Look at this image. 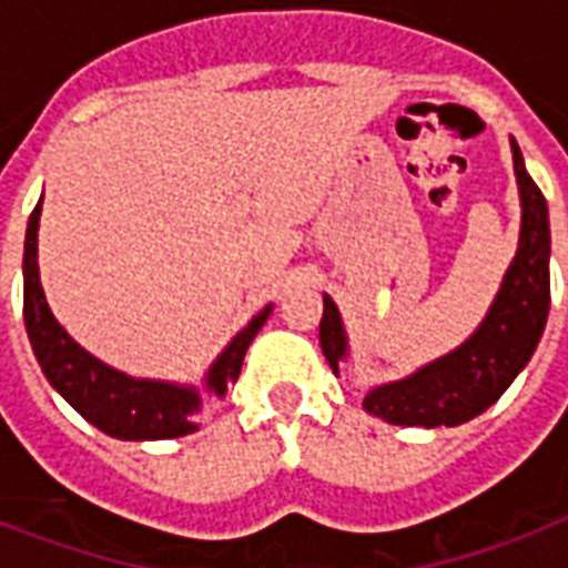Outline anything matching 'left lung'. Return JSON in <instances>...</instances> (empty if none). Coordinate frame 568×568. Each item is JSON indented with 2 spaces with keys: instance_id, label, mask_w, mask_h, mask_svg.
<instances>
[{
  "instance_id": "1",
  "label": "left lung",
  "mask_w": 568,
  "mask_h": 568,
  "mask_svg": "<svg viewBox=\"0 0 568 568\" xmlns=\"http://www.w3.org/2000/svg\"><path fill=\"white\" fill-rule=\"evenodd\" d=\"M510 146L521 196L519 250L486 318L457 351L433 359L409 377L374 386L363 400L365 413L400 427H457L493 406L537 351L551 306L548 203L525 171V159L513 138ZM318 336L329 368L338 374L342 359H347V336L329 294H324Z\"/></svg>"
}]
</instances>
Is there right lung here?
<instances>
[{
    "instance_id": "1",
    "label": "right lung",
    "mask_w": 568,
    "mask_h": 568,
    "mask_svg": "<svg viewBox=\"0 0 568 568\" xmlns=\"http://www.w3.org/2000/svg\"><path fill=\"white\" fill-rule=\"evenodd\" d=\"M38 226L40 203L34 205L29 217L26 250H22V318H26L31 351L38 356L40 372L47 374L49 386L55 388L82 418H88L93 427H100L114 439H176V436L194 433L196 415L203 409L200 388L164 383V379L129 377L88 354L58 324L49 310L43 285H40ZM271 310L274 306H265L230 345L223 347V354L214 359L205 374L209 395L223 397L226 386L239 379L250 342L256 338Z\"/></svg>"
}]
</instances>
